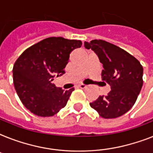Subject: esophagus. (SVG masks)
I'll return each instance as SVG.
<instances>
[{
  "mask_svg": "<svg viewBox=\"0 0 153 153\" xmlns=\"http://www.w3.org/2000/svg\"><path fill=\"white\" fill-rule=\"evenodd\" d=\"M78 86H79V88L84 89V88H86V85H85V84H79Z\"/></svg>",
  "mask_w": 153,
  "mask_h": 153,
  "instance_id": "obj_1",
  "label": "esophagus"
}]
</instances>
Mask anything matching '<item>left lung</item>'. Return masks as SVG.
Wrapping results in <instances>:
<instances>
[{
  "label": "left lung",
  "mask_w": 153,
  "mask_h": 153,
  "mask_svg": "<svg viewBox=\"0 0 153 153\" xmlns=\"http://www.w3.org/2000/svg\"><path fill=\"white\" fill-rule=\"evenodd\" d=\"M93 50L103 65L102 81L111 88L107 95L99 96L90 103L102 117L116 118L135 104L143 86V67L135 57L121 48L102 39L84 43Z\"/></svg>",
  "instance_id": "left-lung-1"
}]
</instances>
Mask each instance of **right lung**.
Masks as SVG:
<instances>
[{
	"label": "right lung",
	"mask_w": 153,
	"mask_h": 153,
	"mask_svg": "<svg viewBox=\"0 0 153 153\" xmlns=\"http://www.w3.org/2000/svg\"><path fill=\"white\" fill-rule=\"evenodd\" d=\"M81 40L49 37L32 45L13 66V83L20 101L39 117H51L67 105L74 88L64 91L53 83L65 73L70 54L81 48Z\"/></svg>",
	"instance_id": "add662e5"
}]
</instances>
